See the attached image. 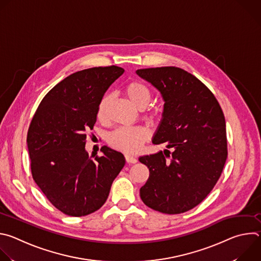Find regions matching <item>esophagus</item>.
I'll list each match as a JSON object with an SVG mask.
<instances>
[{"label":"esophagus","mask_w":261,"mask_h":261,"mask_svg":"<svg viewBox=\"0 0 261 261\" xmlns=\"http://www.w3.org/2000/svg\"><path fill=\"white\" fill-rule=\"evenodd\" d=\"M125 159H126V162L129 163V164H134V163L137 162V159L134 158V157H132V156H130V155H126V156H125Z\"/></svg>","instance_id":"1"}]
</instances>
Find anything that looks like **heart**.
Here are the masks:
<instances>
[{"label": "heart", "mask_w": 261, "mask_h": 261, "mask_svg": "<svg viewBox=\"0 0 261 261\" xmlns=\"http://www.w3.org/2000/svg\"><path fill=\"white\" fill-rule=\"evenodd\" d=\"M125 94L129 101L138 109H143L152 99V92L143 83L132 81L125 87ZM111 101V96L105 94L99 101L97 107V117L100 121H105L107 108ZM163 110L159 106H152L146 109L145 117L151 123H158L162 119ZM148 139V132L140 127L119 128L111 132L107 137L108 144L117 151L124 153H135Z\"/></svg>", "instance_id": "b5f03b06"}]
</instances>
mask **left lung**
Masks as SVG:
<instances>
[{
	"mask_svg": "<svg viewBox=\"0 0 261 261\" xmlns=\"http://www.w3.org/2000/svg\"><path fill=\"white\" fill-rule=\"evenodd\" d=\"M136 73L165 101L153 143L165 142L173 151L139 158L150 170L140 197L160 213H185L210 194L224 168L228 154L224 114L211 90L187 71L168 66Z\"/></svg>",
	"mask_w": 261,
	"mask_h": 261,
	"instance_id": "8db88e82",
	"label": "left lung"
}]
</instances>
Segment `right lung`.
Segmentation results:
<instances>
[{
  "instance_id": "add662e5",
  "label": "right lung",
  "mask_w": 261,
  "mask_h": 261,
  "mask_svg": "<svg viewBox=\"0 0 261 261\" xmlns=\"http://www.w3.org/2000/svg\"><path fill=\"white\" fill-rule=\"evenodd\" d=\"M123 72L113 65L73 73L44 96L33 116L27 136L32 176L65 215L98 211L125 165L123 154L107 146L101 148L103 156L85 150L99 101Z\"/></svg>"
}]
</instances>
